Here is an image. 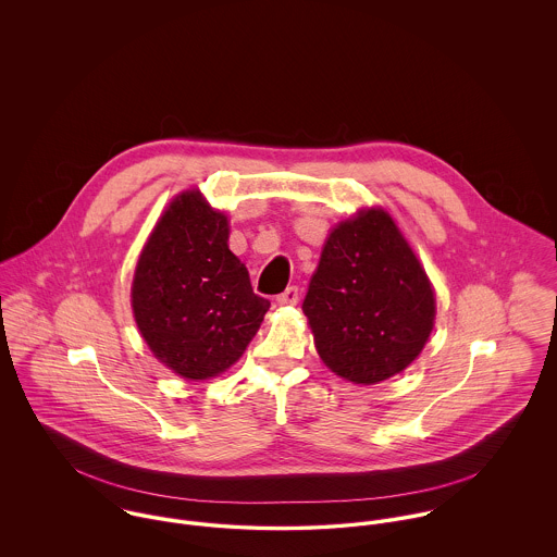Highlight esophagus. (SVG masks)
Returning <instances> with one entry per match:
<instances>
[{
	"mask_svg": "<svg viewBox=\"0 0 557 557\" xmlns=\"http://www.w3.org/2000/svg\"><path fill=\"white\" fill-rule=\"evenodd\" d=\"M298 300H300V289L296 285L287 287L283 294L276 296V305H281V307H294V305H298Z\"/></svg>",
	"mask_w": 557,
	"mask_h": 557,
	"instance_id": "34e87169",
	"label": "esophagus"
}]
</instances>
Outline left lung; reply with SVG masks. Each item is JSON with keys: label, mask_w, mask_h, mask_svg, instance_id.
<instances>
[{"label": "left lung", "mask_w": 557, "mask_h": 557, "mask_svg": "<svg viewBox=\"0 0 557 557\" xmlns=\"http://www.w3.org/2000/svg\"><path fill=\"white\" fill-rule=\"evenodd\" d=\"M302 311L325 367L354 384H377L422 351L435 298L395 221L371 210L330 234Z\"/></svg>", "instance_id": "1"}]
</instances>
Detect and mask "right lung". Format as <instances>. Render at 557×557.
Listing matches in <instances>:
<instances>
[{
  "label": "right lung",
  "mask_w": 557,
  "mask_h": 557,
  "mask_svg": "<svg viewBox=\"0 0 557 557\" xmlns=\"http://www.w3.org/2000/svg\"><path fill=\"white\" fill-rule=\"evenodd\" d=\"M227 239V219L188 190L169 206L137 263V325L160 362L186 380L230 369L270 309Z\"/></svg>",
  "instance_id": "obj_1"
}]
</instances>
